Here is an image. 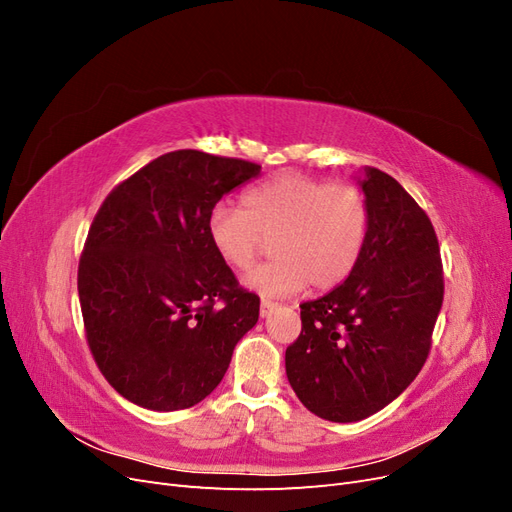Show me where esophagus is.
Segmentation results:
<instances>
[{"label":"esophagus","mask_w":512,"mask_h":512,"mask_svg":"<svg viewBox=\"0 0 512 512\" xmlns=\"http://www.w3.org/2000/svg\"><path fill=\"white\" fill-rule=\"evenodd\" d=\"M275 307H277V303L267 301V299H262V301H260V316H262V318L269 316Z\"/></svg>","instance_id":"1"}]
</instances>
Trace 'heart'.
<instances>
[{
  "mask_svg": "<svg viewBox=\"0 0 512 512\" xmlns=\"http://www.w3.org/2000/svg\"><path fill=\"white\" fill-rule=\"evenodd\" d=\"M369 200L354 183H327L301 173H277L241 196V209L213 205L207 235L232 271L252 269L265 241L273 260L247 277L267 297L312 284L333 290L359 265L369 235Z\"/></svg>",
  "mask_w": 512,
  "mask_h": 512,
  "instance_id": "b5f03b06",
  "label": "heart"
}]
</instances>
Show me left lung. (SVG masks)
Returning <instances> with one entry per match:
<instances>
[{"label": "left lung", "instance_id": "1", "mask_svg": "<svg viewBox=\"0 0 512 512\" xmlns=\"http://www.w3.org/2000/svg\"><path fill=\"white\" fill-rule=\"evenodd\" d=\"M369 235L359 265L329 294L301 305L303 329L286 348L301 404L333 423L376 414L425 365L444 299L436 230L401 185L365 168Z\"/></svg>", "mask_w": 512, "mask_h": 512}]
</instances>
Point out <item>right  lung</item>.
<instances>
[{"instance_id":"right-lung-1","label":"right lung","mask_w":512,"mask_h":512,"mask_svg":"<svg viewBox=\"0 0 512 512\" xmlns=\"http://www.w3.org/2000/svg\"><path fill=\"white\" fill-rule=\"evenodd\" d=\"M260 166L164 153L104 198L79 262L85 335L102 376L136 406L192 408L258 322V294L213 252L207 218Z\"/></svg>"}]
</instances>
